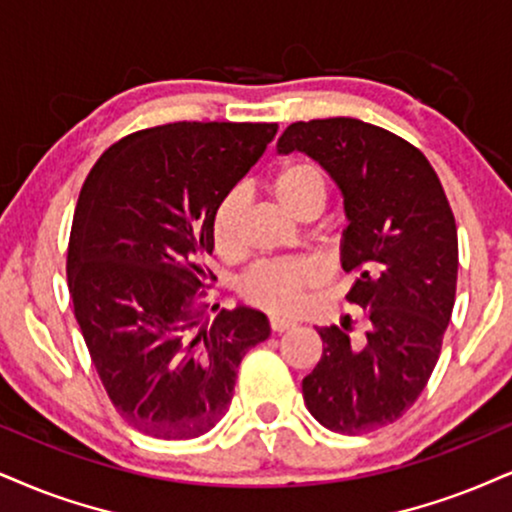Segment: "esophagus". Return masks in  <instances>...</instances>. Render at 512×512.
<instances>
[{"instance_id": "1", "label": "esophagus", "mask_w": 512, "mask_h": 512, "mask_svg": "<svg viewBox=\"0 0 512 512\" xmlns=\"http://www.w3.org/2000/svg\"><path fill=\"white\" fill-rule=\"evenodd\" d=\"M289 327H294V320L277 318V315L270 318V330H273V332H285V330H289Z\"/></svg>"}]
</instances>
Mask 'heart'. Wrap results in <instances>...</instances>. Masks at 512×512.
I'll return each instance as SVG.
<instances>
[{
  "label": "heart",
  "mask_w": 512,
  "mask_h": 512,
  "mask_svg": "<svg viewBox=\"0 0 512 512\" xmlns=\"http://www.w3.org/2000/svg\"><path fill=\"white\" fill-rule=\"evenodd\" d=\"M270 189L289 216L296 220H313L323 213L327 204L325 173L311 163H287L270 180ZM244 199L239 189H232L220 197L211 216L213 246L220 256H235L239 251V220H242ZM325 270L315 258L289 256L268 258L256 263L239 282V292L251 304H258L268 311L289 315L299 311L308 289L323 282Z\"/></svg>",
  "instance_id": "obj_1"
}]
</instances>
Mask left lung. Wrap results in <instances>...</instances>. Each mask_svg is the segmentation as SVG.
<instances>
[{
    "label": "left lung",
    "mask_w": 512,
    "mask_h": 512,
    "mask_svg": "<svg viewBox=\"0 0 512 512\" xmlns=\"http://www.w3.org/2000/svg\"><path fill=\"white\" fill-rule=\"evenodd\" d=\"M277 151H304L342 189L346 299L361 308L365 337H351L349 315L318 327L323 356L301 389L320 425L356 437L399 420L439 361L456 301V218L425 154L377 125L299 121Z\"/></svg>",
    "instance_id": "8db88e82"
}]
</instances>
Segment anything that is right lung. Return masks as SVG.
Returning <instances> with one entry per match:
<instances>
[{
	"instance_id": "right-lung-1",
	"label": "right lung",
	"mask_w": 512,
	"mask_h": 512,
	"mask_svg": "<svg viewBox=\"0 0 512 512\" xmlns=\"http://www.w3.org/2000/svg\"><path fill=\"white\" fill-rule=\"evenodd\" d=\"M275 132L197 121L132 132L80 189L66 261L73 313L111 403L149 437L216 427L244 353L270 337L266 313L249 306L208 323L201 287L216 280L213 208Z\"/></svg>"
}]
</instances>
